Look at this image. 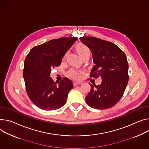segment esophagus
I'll list each match as a JSON object with an SVG mask.
<instances>
[{"instance_id": "1", "label": "esophagus", "mask_w": 149, "mask_h": 149, "mask_svg": "<svg viewBox=\"0 0 149 149\" xmlns=\"http://www.w3.org/2000/svg\"><path fill=\"white\" fill-rule=\"evenodd\" d=\"M81 84V82H78V81H75V82H74V86H77V85H78V84Z\"/></svg>"}]
</instances>
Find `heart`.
<instances>
[{
	"instance_id": "heart-1",
	"label": "heart",
	"mask_w": 149,
	"mask_h": 149,
	"mask_svg": "<svg viewBox=\"0 0 149 149\" xmlns=\"http://www.w3.org/2000/svg\"><path fill=\"white\" fill-rule=\"evenodd\" d=\"M76 50L78 52V53L79 54V55L83 58V56H84L86 55H90V50L88 49V48L83 43H79L76 46ZM66 56V53L64 55L63 59H65V58ZM69 75L73 78H79V75H80V72L75 70H71L69 72Z\"/></svg>"
}]
</instances>
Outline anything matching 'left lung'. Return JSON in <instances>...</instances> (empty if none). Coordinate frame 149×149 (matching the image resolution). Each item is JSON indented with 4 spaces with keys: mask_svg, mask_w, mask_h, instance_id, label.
<instances>
[{
    "mask_svg": "<svg viewBox=\"0 0 149 149\" xmlns=\"http://www.w3.org/2000/svg\"><path fill=\"white\" fill-rule=\"evenodd\" d=\"M79 40L91 51L95 63L90 77H101L100 85L91 84L86 103L96 109L114 106L123 96L128 82V63L125 54L115 44L94 37Z\"/></svg>",
    "mask_w": 149,
    "mask_h": 149,
    "instance_id": "obj_1",
    "label": "left lung"
}]
</instances>
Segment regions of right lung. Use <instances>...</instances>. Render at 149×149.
Wrapping results in <instances>:
<instances>
[{
    "label": "right lung",
    "mask_w": 149,
    "mask_h": 149,
    "mask_svg": "<svg viewBox=\"0 0 149 149\" xmlns=\"http://www.w3.org/2000/svg\"><path fill=\"white\" fill-rule=\"evenodd\" d=\"M77 40L75 37L53 39L34 47L24 62L23 77L32 102L43 110L59 109L66 102L72 82L63 78L58 84L51 78V71L59 66L66 52Z\"/></svg>",
    "instance_id": "1"
}]
</instances>
